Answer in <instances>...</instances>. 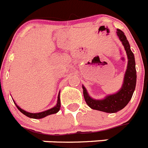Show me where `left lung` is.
I'll list each match as a JSON object with an SVG mask.
<instances>
[{"label":"left lung","instance_id":"1","mask_svg":"<svg viewBox=\"0 0 148 148\" xmlns=\"http://www.w3.org/2000/svg\"><path fill=\"white\" fill-rule=\"evenodd\" d=\"M116 34L125 48L128 58L127 69L125 73L123 84L121 89L116 93L108 95L104 99L96 100L90 97L86 88L82 86L84 89V99L88 106L94 110L106 113H116L125 108L131 100L136 85L137 76L134 54L131 51L130 43L123 32L121 30L117 29Z\"/></svg>","mask_w":148,"mask_h":148}]
</instances>
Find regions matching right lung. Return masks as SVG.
Listing matches in <instances>:
<instances>
[{
  "label": "right lung",
  "instance_id": "obj_1",
  "mask_svg": "<svg viewBox=\"0 0 148 148\" xmlns=\"http://www.w3.org/2000/svg\"><path fill=\"white\" fill-rule=\"evenodd\" d=\"M13 102L15 103V105L17 107V108L18 110H20L21 112L23 114H25V116H28L30 118H34V119H41L43 118V117H45V116H48V115H50V114H56L60 110V107H61V103H60V97H59V94L58 95V101H57V104L55 107H53V108L49 109V110H45V111H43V112H40V113H29V112H27L25 110H22V108H20L18 105L16 104L14 101Z\"/></svg>",
  "mask_w": 148,
  "mask_h": 148
}]
</instances>
